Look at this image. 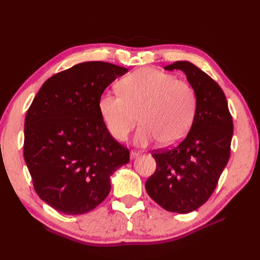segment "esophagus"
I'll list each match as a JSON object with an SVG mask.
<instances>
[{"instance_id":"34e87169","label":"esophagus","mask_w":260,"mask_h":260,"mask_svg":"<svg viewBox=\"0 0 260 260\" xmlns=\"http://www.w3.org/2000/svg\"><path fill=\"white\" fill-rule=\"evenodd\" d=\"M140 154H141V153L138 152V151H131V153H130V158H131V159H135V158H137V157H138Z\"/></svg>"}]
</instances>
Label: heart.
Listing matches in <instances>:
<instances>
[{
	"label": "heart",
	"mask_w": 260,
	"mask_h": 260,
	"mask_svg": "<svg viewBox=\"0 0 260 260\" xmlns=\"http://www.w3.org/2000/svg\"><path fill=\"white\" fill-rule=\"evenodd\" d=\"M119 93L104 92L99 109L111 136L124 141L139 121L136 143L159 140L174 145L190 131L196 114V94L187 82L154 68L136 70L120 80Z\"/></svg>",
	"instance_id": "b5f03b06"
}]
</instances>
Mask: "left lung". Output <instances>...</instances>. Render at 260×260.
<instances>
[{
    "label": "left lung",
    "instance_id": "8db88e82",
    "mask_svg": "<svg viewBox=\"0 0 260 260\" xmlns=\"http://www.w3.org/2000/svg\"><path fill=\"white\" fill-rule=\"evenodd\" d=\"M180 69L196 94V114L187 136L172 148L155 151L156 170L145 188L164 209L187 214L205 204L214 193L230 157L232 116L222 89L190 61L165 67Z\"/></svg>",
    "mask_w": 260,
    "mask_h": 260
}]
</instances>
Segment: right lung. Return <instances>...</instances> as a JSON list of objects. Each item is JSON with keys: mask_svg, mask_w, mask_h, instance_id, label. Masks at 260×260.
<instances>
[{"mask_svg": "<svg viewBox=\"0 0 260 260\" xmlns=\"http://www.w3.org/2000/svg\"><path fill=\"white\" fill-rule=\"evenodd\" d=\"M127 68L85 61L46 80L25 119L23 157L42 201L66 215L103 202L111 176L129 162L127 147L108 132L99 99Z\"/></svg>", "mask_w": 260, "mask_h": 260, "instance_id": "1", "label": "right lung"}]
</instances>
